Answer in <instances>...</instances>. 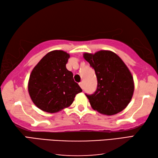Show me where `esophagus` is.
I'll list each match as a JSON object with an SVG mask.
<instances>
[{
    "mask_svg": "<svg viewBox=\"0 0 158 158\" xmlns=\"http://www.w3.org/2000/svg\"><path fill=\"white\" fill-rule=\"evenodd\" d=\"M79 85H80V87H81L82 89H84V85H83V83H82V82H80V83H79Z\"/></svg>",
    "mask_w": 158,
    "mask_h": 158,
    "instance_id": "obj_1",
    "label": "esophagus"
}]
</instances>
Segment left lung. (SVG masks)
Listing matches in <instances>:
<instances>
[{
	"label": "left lung",
	"instance_id": "obj_1",
	"mask_svg": "<svg viewBox=\"0 0 158 158\" xmlns=\"http://www.w3.org/2000/svg\"><path fill=\"white\" fill-rule=\"evenodd\" d=\"M83 57L95 70L98 88L86 95L92 108L105 115H114L123 110L132 98L133 76L117 54L110 50L95 54L85 52Z\"/></svg>",
	"mask_w": 158,
	"mask_h": 158
}]
</instances>
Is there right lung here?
<instances>
[{"label":"right lung","instance_id":"obj_1","mask_svg":"<svg viewBox=\"0 0 158 158\" xmlns=\"http://www.w3.org/2000/svg\"><path fill=\"white\" fill-rule=\"evenodd\" d=\"M69 54L53 50L46 54L32 70L28 91L40 110L55 113L72 104L82 89L75 82L73 73L66 68Z\"/></svg>","mask_w":158,"mask_h":158}]
</instances>
